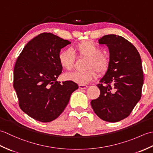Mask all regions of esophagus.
Wrapping results in <instances>:
<instances>
[{
    "instance_id": "esophagus-1",
    "label": "esophagus",
    "mask_w": 153,
    "mask_h": 153,
    "mask_svg": "<svg viewBox=\"0 0 153 153\" xmlns=\"http://www.w3.org/2000/svg\"><path fill=\"white\" fill-rule=\"evenodd\" d=\"M79 89H85L87 88V85H82V84H79Z\"/></svg>"
}]
</instances>
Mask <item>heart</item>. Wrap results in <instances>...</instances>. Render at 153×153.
<instances>
[{"label":"heart","mask_w":153,"mask_h":153,"mask_svg":"<svg viewBox=\"0 0 153 153\" xmlns=\"http://www.w3.org/2000/svg\"><path fill=\"white\" fill-rule=\"evenodd\" d=\"M74 52L69 49H64L58 54V60L64 69L71 70L74 64V53L79 56L88 58L87 70L84 71H75L66 74V78L82 85L91 82L97 76V71L104 74L108 70L110 59L107 55L102 53V49L99 45L89 40L83 41L75 45Z\"/></svg>","instance_id":"heart-1"}]
</instances>
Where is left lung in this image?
Returning a JSON list of instances; mask_svg holds the SVG:
<instances>
[{"label":"left lung","mask_w":153,"mask_h":153,"mask_svg":"<svg viewBox=\"0 0 153 153\" xmlns=\"http://www.w3.org/2000/svg\"><path fill=\"white\" fill-rule=\"evenodd\" d=\"M99 43L108 47L110 65L97 85L100 95L91 105L100 119L117 122L129 116L141 97L143 71L141 56L134 45L120 35H105Z\"/></svg>","instance_id":"obj_1"}]
</instances>
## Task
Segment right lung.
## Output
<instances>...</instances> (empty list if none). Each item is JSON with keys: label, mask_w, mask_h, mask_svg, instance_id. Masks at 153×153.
<instances>
[{"label": "right lung", "mask_w": 153, "mask_h": 153, "mask_svg": "<svg viewBox=\"0 0 153 153\" xmlns=\"http://www.w3.org/2000/svg\"><path fill=\"white\" fill-rule=\"evenodd\" d=\"M70 43L53 33H41L28 42L16 60L13 85L19 106L37 121L57 118L78 89L72 81H56L62 70L58 54Z\"/></svg>", "instance_id": "add662e5"}]
</instances>
